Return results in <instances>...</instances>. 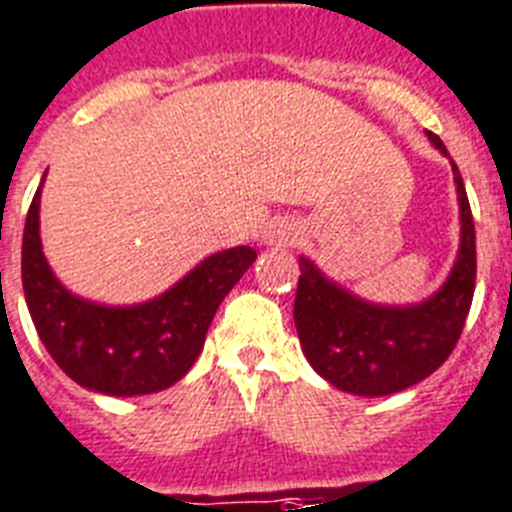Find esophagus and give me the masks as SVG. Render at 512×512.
I'll use <instances>...</instances> for the list:
<instances>
[{
	"mask_svg": "<svg viewBox=\"0 0 512 512\" xmlns=\"http://www.w3.org/2000/svg\"><path fill=\"white\" fill-rule=\"evenodd\" d=\"M283 239H286V237H278V242H283Z\"/></svg>",
	"mask_w": 512,
	"mask_h": 512,
	"instance_id": "esophagus-1",
	"label": "esophagus"
}]
</instances>
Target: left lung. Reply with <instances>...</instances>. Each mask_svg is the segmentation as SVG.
Returning <instances> with one entry per match:
<instances>
[{
	"instance_id": "left-lung-1",
	"label": "left lung",
	"mask_w": 512,
	"mask_h": 512,
	"mask_svg": "<svg viewBox=\"0 0 512 512\" xmlns=\"http://www.w3.org/2000/svg\"><path fill=\"white\" fill-rule=\"evenodd\" d=\"M441 154L443 141L428 131ZM459 193L461 244L451 275L430 299L410 306L371 304L324 278L299 257L293 322L311 368L335 389L358 397H386L410 389L446 363L464 330L477 281V239L459 167L451 159Z\"/></svg>"
}]
</instances>
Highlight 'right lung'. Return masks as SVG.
<instances>
[{
    "label": "right lung",
    "instance_id": "right-lung-1",
    "mask_svg": "<svg viewBox=\"0 0 512 512\" xmlns=\"http://www.w3.org/2000/svg\"><path fill=\"white\" fill-rule=\"evenodd\" d=\"M41 188L22 234V291L48 355L71 381L108 397L154 394L180 381L201 355L213 314L257 252L244 244L216 252L144 304H95L66 291L46 262Z\"/></svg>",
    "mask_w": 512,
    "mask_h": 512
}]
</instances>
